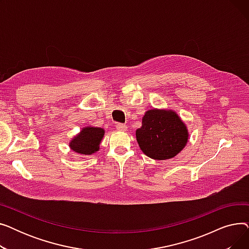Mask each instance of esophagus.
<instances>
[{
    "label": "esophagus",
    "mask_w": 249,
    "mask_h": 249,
    "mask_svg": "<svg viewBox=\"0 0 249 249\" xmlns=\"http://www.w3.org/2000/svg\"><path fill=\"white\" fill-rule=\"evenodd\" d=\"M116 128L119 130V131H126L127 130V126L124 124H120V123L116 125Z\"/></svg>",
    "instance_id": "esophagus-1"
}]
</instances>
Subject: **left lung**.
I'll use <instances>...</instances> for the list:
<instances>
[{
	"label": "left lung",
	"instance_id": "left-lung-1",
	"mask_svg": "<svg viewBox=\"0 0 249 249\" xmlns=\"http://www.w3.org/2000/svg\"><path fill=\"white\" fill-rule=\"evenodd\" d=\"M135 135L141 151L156 160L175 158L185 148L190 136L186 123L176 111L158 108L145 112Z\"/></svg>",
	"mask_w": 249,
	"mask_h": 249
}]
</instances>
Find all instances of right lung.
<instances>
[{
  "label": "right lung",
  "instance_id": "right-lung-1",
  "mask_svg": "<svg viewBox=\"0 0 249 249\" xmlns=\"http://www.w3.org/2000/svg\"><path fill=\"white\" fill-rule=\"evenodd\" d=\"M104 135V128L86 126L70 140L69 146L74 153L80 155V158L91 155L99 151Z\"/></svg>",
  "mask_w": 249,
  "mask_h": 249
}]
</instances>
